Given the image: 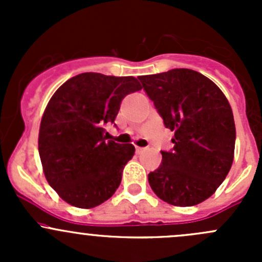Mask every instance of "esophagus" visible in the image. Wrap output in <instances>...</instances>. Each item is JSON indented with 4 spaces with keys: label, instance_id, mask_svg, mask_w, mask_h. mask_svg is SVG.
<instances>
[{
    "label": "esophagus",
    "instance_id": "obj_1",
    "mask_svg": "<svg viewBox=\"0 0 262 262\" xmlns=\"http://www.w3.org/2000/svg\"><path fill=\"white\" fill-rule=\"evenodd\" d=\"M143 150H144V148H142V147H136V152L138 153V155H139V153L143 152Z\"/></svg>",
    "mask_w": 262,
    "mask_h": 262
}]
</instances>
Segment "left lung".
<instances>
[{
  "mask_svg": "<svg viewBox=\"0 0 262 262\" xmlns=\"http://www.w3.org/2000/svg\"><path fill=\"white\" fill-rule=\"evenodd\" d=\"M142 87L171 132L173 148L161 150L148 182L160 199L192 207L212 196L231 170L236 126L228 100L196 71L175 68L141 76Z\"/></svg>",
  "mask_w": 262,
  "mask_h": 262,
  "instance_id": "8db88e82",
  "label": "left lung"
}]
</instances>
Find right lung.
<instances>
[{"instance_id":"right-lung-1","label":"right lung","mask_w":262,"mask_h":262,"mask_svg":"<svg viewBox=\"0 0 262 262\" xmlns=\"http://www.w3.org/2000/svg\"><path fill=\"white\" fill-rule=\"evenodd\" d=\"M141 89L134 77L86 72L54 92L41 118L39 156L47 181L68 204L89 209L116 191L136 148L107 141L104 126Z\"/></svg>"}]
</instances>
